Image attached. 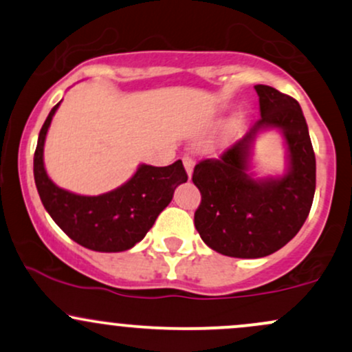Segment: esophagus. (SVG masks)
<instances>
[{"mask_svg": "<svg viewBox=\"0 0 352 352\" xmlns=\"http://www.w3.org/2000/svg\"><path fill=\"white\" fill-rule=\"evenodd\" d=\"M182 160H184V167H185V170H187L188 175H192V172H193V165H195V162H193L192 157L185 155L184 159H182Z\"/></svg>", "mask_w": 352, "mask_h": 352, "instance_id": "34e87169", "label": "esophagus"}]
</instances>
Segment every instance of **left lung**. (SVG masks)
Listing matches in <instances>:
<instances>
[{
  "label": "left lung",
  "instance_id": "obj_1",
  "mask_svg": "<svg viewBox=\"0 0 352 352\" xmlns=\"http://www.w3.org/2000/svg\"><path fill=\"white\" fill-rule=\"evenodd\" d=\"M254 91L260 119L218 159L200 160L192 175L201 193L197 232L210 248L233 258H261L283 248L308 218L316 188V157L298 100L263 84ZM272 126L285 135L290 168L280 179H253L251 144Z\"/></svg>",
  "mask_w": 352,
  "mask_h": 352
}]
</instances>
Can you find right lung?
Segmentation results:
<instances>
[{
	"instance_id": "right-lung-1",
	"label": "right lung",
	"mask_w": 352,
	"mask_h": 352,
	"mask_svg": "<svg viewBox=\"0 0 352 352\" xmlns=\"http://www.w3.org/2000/svg\"><path fill=\"white\" fill-rule=\"evenodd\" d=\"M60 104V102H59ZM56 104L44 120L34 152V182L39 199L52 220L76 243L94 252H125L139 243L170 204L173 192L187 182L182 160L167 167L142 164L131 180L98 197L59 188L44 170L43 151Z\"/></svg>"
}]
</instances>
